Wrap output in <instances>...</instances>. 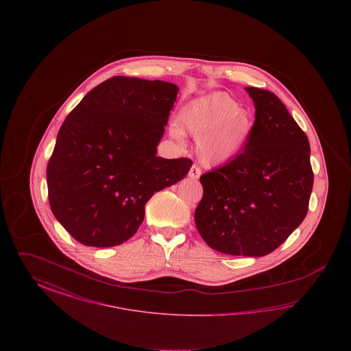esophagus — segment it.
Instances as JSON below:
<instances>
[{
	"label": "esophagus",
	"mask_w": 351,
	"mask_h": 351,
	"mask_svg": "<svg viewBox=\"0 0 351 351\" xmlns=\"http://www.w3.org/2000/svg\"><path fill=\"white\" fill-rule=\"evenodd\" d=\"M189 178L191 179H193V180H196V179H199L200 178L201 175V169L197 165H193L192 167H191V169H189Z\"/></svg>",
	"instance_id": "esophagus-1"
}]
</instances>
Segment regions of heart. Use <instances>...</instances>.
<instances>
[{
    "label": "heart",
    "mask_w": 351,
    "mask_h": 351,
    "mask_svg": "<svg viewBox=\"0 0 351 351\" xmlns=\"http://www.w3.org/2000/svg\"><path fill=\"white\" fill-rule=\"evenodd\" d=\"M250 114L226 93H215L185 105L179 126L171 133L183 138V132L197 138L196 150L208 166H223L232 162L245 147L250 136Z\"/></svg>",
    "instance_id": "heart-1"
}]
</instances>
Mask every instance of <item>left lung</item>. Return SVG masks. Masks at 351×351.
<instances>
[{"mask_svg": "<svg viewBox=\"0 0 351 351\" xmlns=\"http://www.w3.org/2000/svg\"><path fill=\"white\" fill-rule=\"evenodd\" d=\"M255 122L245 150L200 178L196 228L213 250L263 256L304 221L313 188L311 146L285 105L269 90L245 88Z\"/></svg>", "mask_w": 351, "mask_h": 351, "instance_id": "obj_1", "label": "left lung"}]
</instances>
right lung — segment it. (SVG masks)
I'll return each mask as SVG.
<instances>
[{
	"instance_id": "right-lung-1",
	"label": "right lung",
	"mask_w": 351,
	"mask_h": 351,
	"mask_svg": "<svg viewBox=\"0 0 351 351\" xmlns=\"http://www.w3.org/2000/svg\"><path fill=\"white\" fill-rule=\"evenodd\" d=\"M179 88L112 77L85 95L63 122L47 165L51 210L85 246L130 239L155 192L185 178L188 158L156 156Z\"/></svg>"
}]
</instances>
